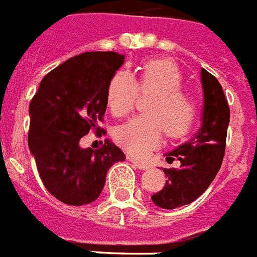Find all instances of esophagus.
Returning a JSON list of instances; mask_svg holds the SVG:
<instances>
[{"label":"esophagus","instance_id":"esophagus-1","mask_svg":"<svg viewBox=\"0 0 257 257\" xmlns=\"http://www.w3.org/2000/svg\"><path fill=\"white\" fill-rule=\"evenodd\" d=\"M127 159H128L131 163H134L137 167L141 168V170H149L150 168V164L147 163V162L139 161V159H137V158H134V157H127Z\"/></svg>","mask_w":257,"mask_h":257}]
</instances>
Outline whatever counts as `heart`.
I'll list each match as a JSON object with an SVG mask.
<instances>
[{
    "label": "heart",
    "mask_w": 257,
    "mask_h": 257,
    "mask_svg": "<svg viewBox=\"0 0 257 257\" xmlns=\"http://www.w3.org/2000/svg\"><path fill=\"white\" fill-rule=\"evenodd\" d=\"M183 77L175 63L168 59H151L139 67V79L128 71L119 70L111 77L106 90L107 106L116 116L133 110L138 90L153 93L145 111L118 127L115 141L134 157H146L157 149L163 133L170 138L186 135L196 116V103L180 89Z\"/></svg>",
    "instance_id": "1"
}]
</instances>
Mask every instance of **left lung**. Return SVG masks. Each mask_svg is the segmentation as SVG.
Here are the masks:
<instances>
[{
  "instance_id": "8db88e82",
  "label": "left lung",
  "mask_w": 257,
  "mask_h": 257,
  "mask_svg": "<svg viewBox=\"0 0 257 257\" xmlns=\"http://www.w3.org/2000/svg\"><path fill=\"white\" fill-rule=\"evenodd\" d=\"M204 104L202 126L188 142L166 154L171 164L180 162L179 168H163L167 182L151 200L164 210L190 204L208 188L220 170L225 151L229 107L221 85L206 69L200 71Z\"/></svg>"
}]
</instances>
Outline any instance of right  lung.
<instances>
[{"label":"right lung","mask_w":257,"mask_h":257,"mask_svg":"<svg viewBox=\"0 0 257 257\" xmlns=\"http://www.w3.org/2000/svg\"><path fill=\"white\" fill-rule=\"evenodd\" d=\"M124 62L115 51L75 55L46 74L29 106V149L42 183L69 206L94 202L103 190L108 168L126 155L112 142L100 149H81L90 130L102 131L106 90Z\"/></svg>","instance_id":"right-lung-1"}]
</instances>
